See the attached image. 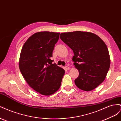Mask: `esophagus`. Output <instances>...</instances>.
I'll list each match as a JSON object with an SVG mask.
<instances>
[{"label": "esophagus", "instance_id": "1", "mask_svg": "<svg viewBox=\"0 0 121 121\" xmlns=\"http://www.w3.org/2000/svg\"><path fill=\"white\" fill-rule=\"evenodd\" d=\"M64 69H65V70L68 71V70H69V67H68V66H65V67H64Z\"/></svg>", "mask_w": 121, "mask_h": 121}]
</instances>
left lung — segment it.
Listing matches in <instances>:
<instances>
[{"label": "left lung", "mask_w": 121, "mask_h": 121, "mask_svg": "<svg viewBox=\"0 0 121 121\" xmlns=\"http://www.w3.org/2000/svg\"><path fill=\"white\" fill-rule=\"evenodd\" d=\"M60 38L73 51L74 65L79 72L76 85L91 91L103 82L110 67L108 47L97 35L88 32L62 33Z\"/></svg>", "instance_id": "obj_1"}]
</instances>
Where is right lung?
<instances>
[{"instance_id":"1","label":"right lung","mask_w":121,"mask_h":121,"mask_svg":"<svg viewBox=\"0 0 121 121\" xmlns=\"http://www.w3.org/2000/svg\"><path fill=\"white\" fill-rule=\"evenodd\" d=\"M60 33L43 31L32 35L22 49L19 68L28 85L40 94L50 95L60 88L65 70L53 64L52 52Z\"/></svg>"}]
</instances>
